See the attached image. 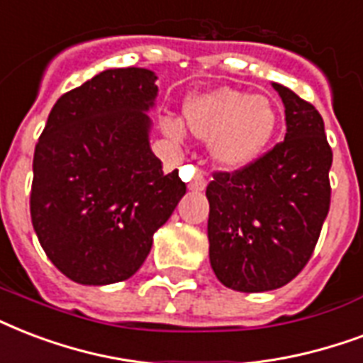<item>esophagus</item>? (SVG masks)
Masks as SVG:
<instances>
[{
    "instance_id": "1",
    "label": "esophagus",
    "mask_w": 363,
    "mask_h": 363,
    "mask_svg": "<svg viewBox=\"0 0 363 363\" xmlns=\"http://www.w3.org/2000/svg\"><path fill=\"white\" fill-rule=\"evenodd\" d=\"M187 187H189V191H204V187H206V178H204L201 172H196L195 176L191 178Z\"/></svg>"
}]
</instances>
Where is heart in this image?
Returning <instances> with one entry per match:
<instances>
[{
    "instance_id": "b5f03b06",
    "label": "heart",
    "mask_w": 363,
    "mask_h": 363,
    "mask_svg": "<svg viewBox=\"0 0 363 363\" xmlns=\"http://www.w3.org/2000/svg\"><path fill=\"white\" fill-rule=\"evenodd\" d=\"M184 125L196 138L210 140V155L221 168L240 170L265 151L277 130L278 111L267 94L221 86L185 100ZM161 126L172 142L184 140L178 121L162 119Z\"/></svg>"
}]
</instances>
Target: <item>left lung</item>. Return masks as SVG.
Returning a JSON list of instances; mask_svg holds the SVG:
<instances>
[{"instance_id": "8db88e82", "label": "left lung", "mask_w": 363, "mask_h": 363, "mask_svg": "<svg viewBox=\"0 0 363 363\" xmlns=\"http://www.w3.org/2000/svg\"><path fill=\"white\" fill-rule=\"evenodd\" d=\"M271 85L284 104V142L238 172L213 174L206 187L210 265L223 286L244 294L294 280L330 212L333 155L324 119L288 86Z\"/></svg>"}]
</instances>
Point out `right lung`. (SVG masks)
<instances>
[{
	"instance_id": "right-lung-1",
	"label": "right lung",
	"mask_w": 363,
	"mask_h": 363,
	"mask_svg": "<svg viewBox=\"0 0 363 363\" xmlns=\"http://www.w3.org/2000/svg\"><path fill=\"white\" fill-rule=\"evenodd\" d=\"M157 75L113 67L52 106L33 153V231L69 280L106 286L143 265L153 235L185 195L151 151Z\"/></svg>"
}]
</instances>
